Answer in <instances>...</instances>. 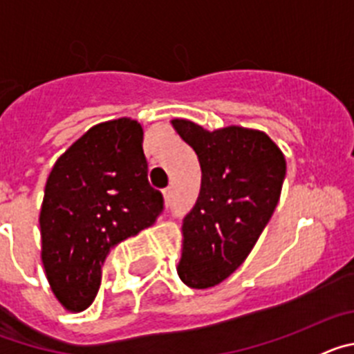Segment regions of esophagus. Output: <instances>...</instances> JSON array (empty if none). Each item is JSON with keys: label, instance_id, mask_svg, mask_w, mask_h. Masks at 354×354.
<instances>
[{"label": "esophagus", "instance_id": "1", "mask_svg": "<svg viewBox=\"0 0 354 354\" xmlns=\"http://www.w3.org/2000/svg\"><path fill=\"white\" fill-rule=\"evenodd\" d=\"M171 195H174V189H171V187H167V189L162 192V196H165V202H167V204L171 202Z\"/></svg>", "mask_w": 354, "mask_h": 354}]
</instances>
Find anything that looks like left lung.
<instances>
[{
	"instance_id": "left-lung-1",
	"label": "left lung",
	"mask_w": 354,
	"mask_h": 354,
	"mask_svg": "<svg viewBox=\"0 0 354 354\" xmlns=\"http://www.w3.org/2000/svg\"><path fill=\"white\" fill-rule=\"evenodd\" d=\"M170 124L202 170L198 200L180 228L177 274L192 289H209L230 277L257 243L280 200L286 158L264 131H207L186 118Z\"/></svg>"
}]
</instances>
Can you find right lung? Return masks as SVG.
<instances>
[{
	"instance_id": "obj_1",
	"label": "right lung",
	"mask_w": 354,
	"mask_h": 354,
	"mask_svg": "<svg viewBox=\"0 0 354 354\" xmlns=\"http://www.w3.org/2000/svg\"><path fill=\"white\" fill-rule=\"evenodd\" d=\"M147 171L143 129L129 117L95 124L53 165L39 214L40 257L65 310L92 305L109 248L162 211Z\"/></svg>"
}]
</instances>
